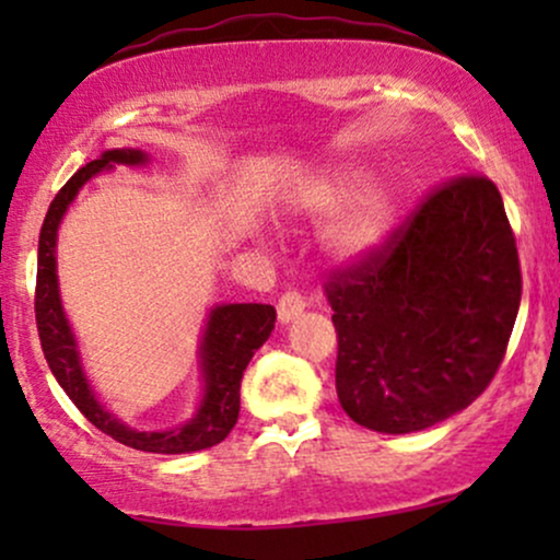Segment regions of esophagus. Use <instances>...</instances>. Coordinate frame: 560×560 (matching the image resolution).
<instances>
[{
	"label": "esophagus",
	"instance_id": "esophagus-1",
	"mask_svg": "<svg viewBox=\"0 0 560 560\" xmlns=\"http://www.w3.org/2000/svg\"><path fill=\"white\" fill-rule=\"evenodd\" d=\"M276 311H279L281 324H289V320H294L302 311H305V300H302V294L298 292H284L281 294L279 305H276Z\"/></svg>",
	"mask_w": 560,
	"mask_h": 560
}]
</instances>
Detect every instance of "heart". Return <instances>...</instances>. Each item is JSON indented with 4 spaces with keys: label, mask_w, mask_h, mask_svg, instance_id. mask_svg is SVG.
Instances as JSON below:
<instances>
[{
    "label": "heart",
    "mask_w": 560,
    "mask_h": 560,
    "mask_svg": "<svg viewBox=\"0 0 560 560\" xmlns=\"http://www.w3.org/2000/svg\"><path fill=\"white\" fill-rule=\"evenodd\" d=\"M294 210L311 218H329L324 249L337 262H358L374 255L392 234L397 199L382 182H369V171L352 163H334L292 197Z\"/></svg>",
    "instance_id": "obj_1"
}]
</instances>
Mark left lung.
Instances as JSON below:
<instances>
[{"mask_svg": "<svg viewBox=\"0 0 560 560\" xmlns=\"http://www.w3.org/2000/svg\"><path fill=\"white\" fill-rule=\"evenodd\" d=\"M345 413L410 434L471 405L522 302L516 236L487 176L436 186L374 255L326 281Z\"/></svg>", "mask_w": 560, "mask_h": 560, "instance_id": "8db88e82", "label": "left lung"}]
</instances>
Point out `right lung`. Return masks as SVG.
Returning <instances> with one entry per match:
<instances>
[{
	"label": "right lung",
	"mask_w": 560,
	"mask_h": 560,
	"mask_svg": "<svg viewBox=\"0 0 560 560\" xmlns=\"http://www.w3.org/2000/svg\"><path fill=\"white\" fill-rule=\"evenodd\" d=\"M147 152L141 150H107L100 158L86 163L70 182L57 191L44 218L42 234H38V268H36V326L42 339L44 358L66 395L75 402V408L94 423L100 432L113 436L120 445L144 450V453L178 455L195 453V450L213 447L223 442L240 419V387L247 363L253 361L255 350L271 337L276 324V311L260 302H234V305H215L205 324L199 339V369H202V400L197 413L182 427L168 432H139L115 419L110 410L96 400L92 384L81 365L79 342L70 329L66 311H62L60 284H57V229L68 205L89 178L96 173L110 171L113 165H144Z\"/></svg>",
	"instance_id": "obj_1"
}]
</instances>
